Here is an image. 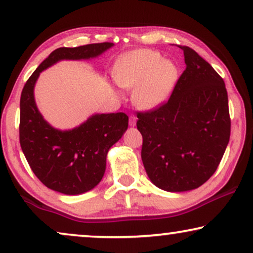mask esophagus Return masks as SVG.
I'll use <instances>...</instances> for the list:
<instances>
[{
    "mask_svg": "<svg viewBox=\"0 0 253 253\" xmlns=\"http://www.w3.org/2000/svg\"><path fill=\"white\" fill-rule=\"evenodd\" d=\"M136 122H137V117L134 115H131L129 117V124H130V126H136Z\"/></svg>",
    "mask_w": 253,
    "mask_h": 253,
    "instance_id": "esophagus-1",
    "label": "esophagus"
}]
</instances>
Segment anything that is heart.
I'll return each instance as SVG.
<instances>
[{"label": "heart", "mask_w": 253, "mask_h": 253, "mask_svg": "<svg viewBox=\"0 0 253 253\" xmlns=\"http://www.w3.org/2000/svg\"><path fill=\"white\" fill-rule=\"evenodd\" d=\"M113 77L120 86L136 87L133 101L141 108H153L170 94L176 81L177 68L165 61L158 51L150 49L133 50L116 61Z\"/></svg>", "instance_id": "heart-1"}]
</instances>
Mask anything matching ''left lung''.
Instances as JSON below:
<instances>
[{
	"label": "left lung",
	"mask_w": 253,
	"mask_h": 253,
	"mask_svg": "<svg viewBox=\"0 0 253 253\" xmlns=\"http://www.w3.org/2000/svg\"><path fill=\"white\" fill-rule=\"evenodd\" d=\"M178 47L186 68L169 99L137 112L145 170L169 192L199 188L215 172L231 126L223 79L192 48Z\"/></svg>",
	"instance_id": "left-lung-1"
}]
</instances>
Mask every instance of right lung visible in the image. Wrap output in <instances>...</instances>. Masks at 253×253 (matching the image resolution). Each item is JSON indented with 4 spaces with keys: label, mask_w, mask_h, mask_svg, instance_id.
<instances>
[{
    "label": "right lung",
    "mask_w": 253,
    "mask_h": 253,
    "mask_svg": "<svg viewBox=\"0 0 253 253\" xmlns=\"http://www.w3.org/2000/svg\"><path fill=\"white\" fill-rule=\"evenodd\" d=\"M112 46V42H101L57 48L31 75L20 95L23 153L39 181L64 195H79L99 184L105 174L107 153L127 129L129 117L124 113L96 114L76 129L56 130L37 108L34 84L40 72L57 61L95 57Z\"/></svg>",
    "instance_id": "1"
}]
</instances>
